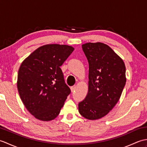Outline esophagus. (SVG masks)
<instances>
[{
	"mask_svg": "<svg viewBox=\"0 0 147 147\" xmlns=\"http://www.w3.org/2000/svg\"><path fill=\"white\" fill-rule=\"evenodd\" d=\"M76 90V86H73L71 87V92H74V90Z\"/></svg>",
	"mask_w": 147,
	"mask_h": 147,
	"instance_id": "1",
	"label": "esophagus"
}]
</instances>
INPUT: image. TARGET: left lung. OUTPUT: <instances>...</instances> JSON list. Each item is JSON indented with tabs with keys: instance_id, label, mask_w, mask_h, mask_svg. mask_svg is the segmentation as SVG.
Returning a JSON list of instances; mask_svg holds the SVG:
<instances>
[{
	"instance_id": "left-lung-1",
	"label": "left lung",
	"mask_w": 147,
	"mask_h": 147,
	"mask_svg": "<svg viewBox=\"0 0 147 147\" xmlns=\"http://www.w3.org/2000/svg\"><path fill=\"white\" fill-rule=\"evenodd\" d=\"M82 49L89 64L88 92L78 111L87 119L96 120L107 115L119 100L126 82V67L104 43H86Z\"/></svg>"
}]
</instances>
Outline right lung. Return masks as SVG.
Segmentation results:
<instances>
[{
  "label": "right lung",
  "mask_w": 147,
  "mask_h": 147,
  "mask_svg": "<svg viewBox=\"0 0 147 147\" xmlns=\"http://www.w3.org/2000/svg\"><path fill=\"white\" fill-rule=\"evenodd\" d=\"M67 45L40 47L22 62L17 87L30 113L42 121L57 116L71 90L65 83L61 65L74 51Z\"/></svg>",
  "instance_id": "right-lung-1"
}]
</instances>
